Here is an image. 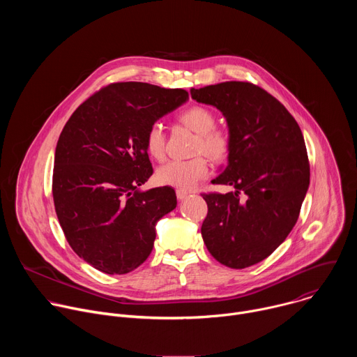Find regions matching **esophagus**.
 <instances>
[{"label":"esophagus","mask_w":357,"mask_h":357,"mask_svg":"<svg viewBox=\"0 0 357 357\" xmlns=\"http://www.w3.org/2000/svg\"><path fill=\"white\" fill-rule=\"evenodd\" d=\"M188 190H185V189H176V197L179 199V200H182V199H185L186 196H188Z\"/></svg>","instance_id":"obj_1"}]
</instances>
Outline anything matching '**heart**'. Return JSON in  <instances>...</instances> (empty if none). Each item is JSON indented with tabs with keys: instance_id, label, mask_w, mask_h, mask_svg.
<instances>
[{
	"instance_id": "1",
	"label": "heart",
	"mask_w": 357,
	"mask_h": 357,
	"mask_svg": "<svg viewBox=\"0 0 357 357\" xmlns=\"http://www.w3.org/2000/svg\"><path fill=\"white\" fill-rule=\"evenodd\" d=\"M179 121L197 132L195 142L196 154H205L215 162H222L229 157L230 137L216 126L215 114L202 106H192L181 113ZM165 130L160 121L152 123L145 134L146 152L155 160L165 157ZM209 175V162L204 155H196L190 160H172L161 165L157 171V179L162 185L190 189L199 181Z\"/></svg>"
}]
</instances>
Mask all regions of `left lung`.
I'll list each match as a JSON object with an SVG mask.
<instances>
[{
    "mask_svg": "<svg viewBox=\"0 0 357 357\" xmlns=\"http://www.w3.org/2000/svg\"><path fill=\"white\" fill-rule=\"evenodd\" d=\"M199 103L219 109L230 134L229 165L213 179L234 188L203 193L202 237L223 266L245 268L267 259L295 226L310 186L302 131L280 101L248 82L190 89Z\"/></svg>",
    "mask_w": 357,
    "mask_h": 357,
    "instance_id": "8db88e82",
    "label": "left lung"
}]
</instances>
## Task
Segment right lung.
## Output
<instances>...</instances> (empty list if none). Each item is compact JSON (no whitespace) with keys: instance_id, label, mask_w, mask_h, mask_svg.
Masks as SVG:
<instances>
[{"instance_id":"obj_1","label":"right lung","mask_w":357,"mask_h":357,"mask_svg":"<svg viewBox=\"0 0 357 357\" xmlns=\"http://www.w3.org/2000/svg\"><path fill=\"white\" fill-rule=\"evenodd\" d=\"M188 98L183 89L112 83L65 124L55 151V211L69 245L96 270L113 275L141 266L154 247L155 223L176 208L172 188L138 186L154 172L148 127Z\"/></svg>"}]
</instances>
